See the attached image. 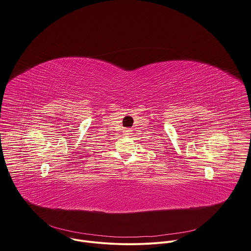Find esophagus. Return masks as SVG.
Returning a JSON list of instances; mask_svg holds the SVG:
<instances>
[{
  "label": "esophagus",
  "mask_w": 251,
  "mask_h": 251,
  "mask_svg": "<svg viewBox=\"0 0 251 251\" xmlns=\"http://www.w3.org/2000/svg\"><path fill=\"white\" fill-rule=\"evenodd\" d=\"M123 134H124L125 136H130V135L132 134V130H131V129H128V128H127V129H124V130H123Z\"/></svg>",
  "instance_id": "esophagus-1"
}]
</instances>
